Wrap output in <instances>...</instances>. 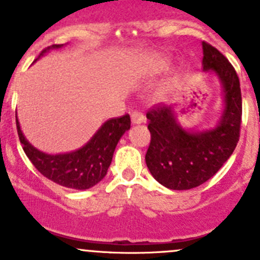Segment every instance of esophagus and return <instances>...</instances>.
Here are the masks:
<instances>
[{
	"label": "esophagus",
	"mask_w": 260,
	"mask_h": 260,
	"mask_svg": "<svg viewBox=\"0 0 260 260\" xmlns=\"http://www.w3.org/2000/svg\"><path fill=\"white\" fill-rule=\"evenodd\" d=\"M131 119H132V124H141L146 120L145 115L140 112H133L132 115H131Z\"/></svg>",
	"instance_id": "esophagus-1"
}]
</instances>
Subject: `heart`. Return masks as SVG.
<instances>
[{
  "mask_svg": "<svg viewBox=\"0 0 260 260\" xmlns=\"http://www.w3.org/2000/svg\"><path fill=\"white\" fill-rule=\"evenodd\" d=\"M167 62H169V60H167V57H165V56H158L156 60H154L153 70H154V72H159V70H162L165 67H166Z\"/></svg>",
  "mask_w": 260,
  "mask_h": 260,
  "instance_id": "heart-1",
  "label": "heart"
}]
</instances>
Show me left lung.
<instances>
[{
  "label": "left lung",
  "mask_w": 260,
  "mask_h": 260,
  "mask_svg": "<svg viewBox=\"0 0 260 260\" xmlns=\"http://www.w3.org/2000/svg\"><path fill=\"white\" fill-rule=\"evenodd\" d=\"M203 72L215 75L221 85V113L215 124L185 128L175 106L147 113L151 132L147 167L157 182L171 190H190L211 179L239 141L242 93L237 72L214 46L203 43Z\"/></svg>",
  "instance_id": "1"
}]
</instances>
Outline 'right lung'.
Here are the masks:
<instances>
[{"mask_svg":"<svg viewBox=\"0 0 260 260\" xmlns=\"http://www.w3.org/2000/svg\"><path fill=\"white\" fill-rule=\"evenodd\" d=\"M62 46L64 44L49 46L41 51L35 61L48 54L50 50H57ZM16 125L23 151L40 174L64 187L88 190L106 177L115 147L122 136L131 128V118L125 114L120 118L107 120L83 147L57 154L45 153L31 145L21 131L17 117Z\"/></svg>","mask_w":260,"mask_h":260,"instance_id":"add662e5","label":"right lung"}]
</instances>
